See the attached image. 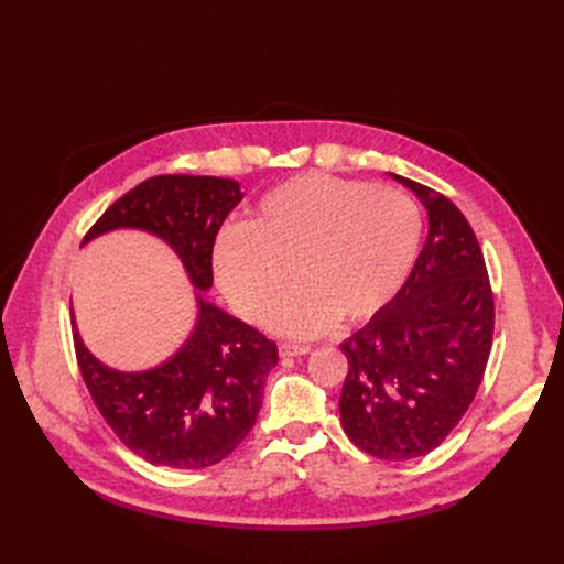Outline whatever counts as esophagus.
<instances>
[{"instance_id": "1", "label": "esophagus", "mask_w": 564, "mask_h": 564, "mask_svg": "<svg viewBox=\"0 0 564 564\" xmlns=\"http://www.w3.org/2000/svg\"><path fill=\"white\" fill-rule=\"evenodd\" d=\"M311 351V347L308 345H297V343H281V347H279V354L281 357L285 359H290V357H304V354H308Z\"/></svg>"}]
</instances>
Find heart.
<instances>
[{"instance_id":"obj_1","label":"heart","mask_w":564,"mask_h":564,"mask_svg":"<svg viewBox=\"0 0 564 564\" xmlns=\"http://www.w3.org/2000/svg\"><path fill=\"white\" fill-rule=\"evenodd\" d=\"M423 240V215L391 187L306 173L267 192L245 226L217 237L213 274L235 313L253 322L288 285L300 288L264 324L315 336L336 319L364 322L406 283Z\"/></svg>"}]
</instances>
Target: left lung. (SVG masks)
<instances>
[{"mask_svg":"<svg viewBox=\"0 0 564 564\" xmlns=\"http://www.w3.org/2000/svg\"><path fill=\"white\" fill-rule=\"evenodd\" d=\"M391 177L427 207L430 232L398 297L340 345L349 368L338 406L354 446L404 462L434 451L476 398L494 338V294L459 207Z\"/></svg>","mask_w":564,"mask_h":564,"instance_id":"left-lung-1","label":"left lung"}]
</instances>
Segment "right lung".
I'll return each instance as SVG.
<instances>
[{"label":"right lung","mask_w":564,"mask_h":564,"mask_svg":"<svg viewBox=\"0 0 564 564\" xmlns=\"http://www.w3.org/2000/svg\"><path fill=\"white\" fill-rule=\"evenodd\" d=\"M240 183L215 175H155L109 205L84 242L137 228L164 240L196 288V324L164 364L121 372L86 349L73 315L77 364L107 425L155 466L205 468L228 457L251 432L264 379L279 361L276 343L205 302L213 288V247Z\"/></svg>","instance_id":"obj_1"}]
</instances>
